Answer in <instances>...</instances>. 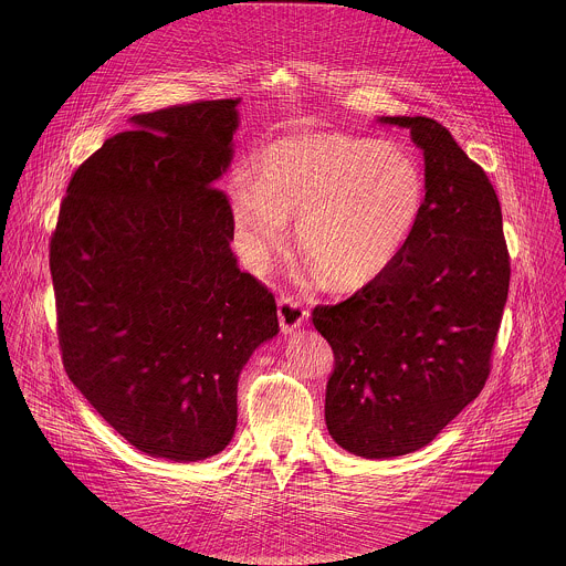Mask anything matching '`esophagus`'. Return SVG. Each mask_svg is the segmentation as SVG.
Wrapping results in <instances>:
<instances>
[{"label":"esophagus","mask_w":566,"mask_h":566,"mask_svg":"<svg viewBox=\"0 0 566 566\" xmlns=\"http://www.w3.org/2000/svg\"><path fill=\"white\" fill-rule=\"evenodd\" d=\"M310 310H305L294 296H281L279 298V323L285 333L296 331L298 326L307 323Z\"/></svg>","instance_id":"1"}]
</instances>
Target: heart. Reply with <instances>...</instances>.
I'll return each instance as SVG.
<instances>
[{"label":"heart","instance_id":"obj_1","mask_svg":"<svg viewBox=\"0 0 566 566\" xmlns=\"http://www.w3.org/2000/svg\"><path fill=\"white\" fill-rule=\"evenodd\" d=\"M424 174L399 144L298 133L263 148L256 182L233 185V218L263 261L296 218L303 259L326 287L357 290L401 254L424 209Z\"/></svg>","mask_w":566,"mask_h":566}]
</instances>
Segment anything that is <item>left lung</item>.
Masks as SVG:
<instances>
[{
	"mask_svg": "<svg viewBox=\"0 0 566 566\" xmlns=\"http://www.w3.org/2000/svg\"><path fill=\"white\" fill-rule=\"evenodd\" d=\"M409 128L424 157V209L401 254L314 326L333 350L324 418L359 458L429 444L484 390L510 287L501 205L484 169L429 117Z\"/></svg>",
	"mask_w": 566,
	"mask_h": 566,
	"instance_id": "left-lung-1",
	"label": "left lung"
}]
</instances>
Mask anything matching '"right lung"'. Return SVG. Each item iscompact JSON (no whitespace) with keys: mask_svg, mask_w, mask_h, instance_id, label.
I'll use <instances>...</instances> for the list:
<instances>
[{"mask_svg":"<svg viewBox=\"0 0 566 566\" xmlns=\"http://www.w3.org/2000/svg\"><path fill=\"white\" fill-rule=\"evenodd\" d=\"M238 104L135 115L72 174L50 240L67 377L133 447L174 462L231 442L240 373L279 333L272 292L231 252L218 189Z\"/></svg>","mask_w":566,"mask_h":566,"instance_id":"right-lung-1","label":"right lung"}]
</instances>
